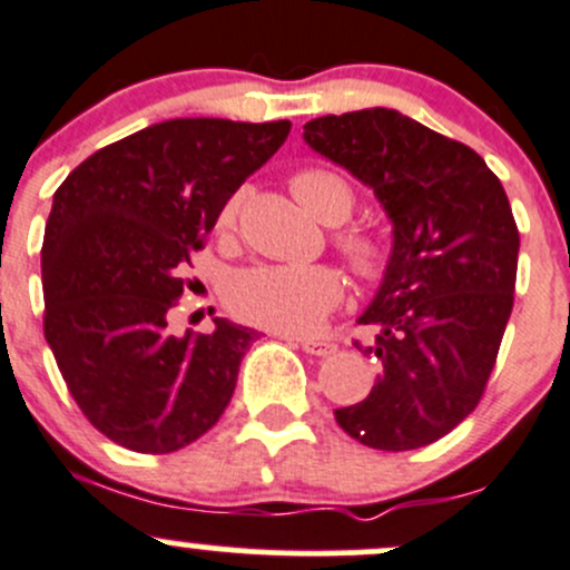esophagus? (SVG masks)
Masks as SVG:
<instances>
[{
    "label": "esophagus",
    "mask_w": 570,
    "mask_h": 570,
    "mask_svg": "<svg viewBox=\"0 0 570 570\" xmlns=\"http://www.w3.org/2000/svg\"><path fill=\"white\" fill-rule=\"evenodd\" d=\"M297 344L303 346V352H308V355H316V357H327L335 352L333 341H325V338H301Z\"/></svg>",
    "instance_id": "esophagus-1"
}]
</instances>
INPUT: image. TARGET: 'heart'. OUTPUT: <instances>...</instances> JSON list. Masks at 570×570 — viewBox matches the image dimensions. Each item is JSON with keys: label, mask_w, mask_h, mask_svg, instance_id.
Returning a JSON list of instances; mask_svg holds the SVG:
<instances>
[{"label": "heart", "mask_w": 570, "mask_h": 570, "mask_svg": "<svg viewBox=\"0 0 570 570\" xmlns=\"http://www.w3.org/2000/svg\"><path fill=\"white\" fill-rule=\"evenodd\" d=\"M292 194L316 218L335 224L355 207L350 179L325 166H308L289 179ZM239 196H232L218 215V229L237 220ZM335 248L361 281H380L391 262V245L374 229L335 232ZM344 301V278L331 265H262L239 273L229 286V305L239 320L284 335H308Z\"/></svg>", "instance_id": "b5f03b06"}]
</instances>
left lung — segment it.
I'll use <instances>...</instances> for the list:
<instances>
[{
  "label": "left lung",
  "instance_id": "obj_1",
  "mask_svg": "<svg viewBox=\"0 0 570 570\" xmlns=\"http://www.w3.org/2000/svg\"><path fill=\"white\" fill-rule=\"evenodd\" d=\"M303 139L350 169L393 220V254L361 325L376 385L335 410L376 451L442 440L478 406L513 308L519 229L500 179L466 144L393 109L327 114Z\"/></svg>",
  "mask_w": 570,
  "mask_h": 570
}]
</instances>
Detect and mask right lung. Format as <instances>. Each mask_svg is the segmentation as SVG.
Wrapping results in <instances>:
<instances>
[{
  "label": "right lung",
  "mask_w": 570,
  "mask_h": 570,
  "mask_svg": "<svg viewBox=\"0 0 570 570\" xmlns=\"http://www.w3.org/2000/svg\"><path fill=\"white\" fill-rule=\"evenodd\" d=\"M292 122L166 119L89 155L53 194L43 333L89 423L136 453H171L218 423L256 331L169 333L190 256Z\"/></svg>",
  "instance_id": "obj_1"
}]
</instances>
